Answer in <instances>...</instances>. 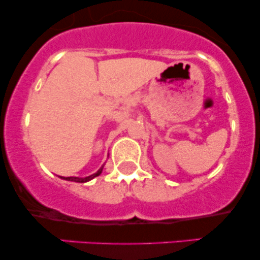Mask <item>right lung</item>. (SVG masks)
I'll use <instances>...</instances> for the list:
<instances>
[{"label":"right lung","instance_id":"obj_1","mask_svg":"<svg viewBox=\"0 0 260 260\" xmlns=\"http://www.w3.org/2000/svg\"><path fill=\"white\" fill-rule=\"evenodd\" d=\"M103 169H104V166H101V169L98 170V172L88 176V177H83V178H80V177H61V178H63V180H66V181H73V182H79V183H84V182L90 181L94 177H96V176H99L101 172H103Z\"/></svg>","mask_w":260,"mask_h":260}]
</instances>
